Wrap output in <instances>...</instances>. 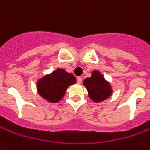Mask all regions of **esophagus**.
Returning <instances> with one entry per match:
<instances>
[{
  "label": "esophagus",
  "instance_id": "obj_1",
  "mask_svg": "<svg viewBox=\"0 0 150 150\" xmlns=\"http://www.w3.org/2000/svg\"><path fill=\"white\" fill-rule=\"evenodd\" d=\"M77 83H79V84H80V83H82V77H77Z\"/></svg>",
  "mask_w": 150,
  "mask_h": 150
}]
</instances>
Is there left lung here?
Wrapping results in <instances>:
<instances>
[{
  "label": "left lung",
  "mask_w": 150,
  "mask_h": 150,
  "mask_svg": "<svg viewBox=\"0 0 150 150\" xmlns=\"http://www.w3.org/2000/svg\"><path fill=\"white\" fill-rule=\"evenodd\" d=\"M83 85L87 88L89 97L95 102L104 101L112 94L110 83L105 81L103 75L97 70L92 71L91 77L84 79Z\"/></svg>",
  "instance_id": "left-lung-1"
}]
</instances>
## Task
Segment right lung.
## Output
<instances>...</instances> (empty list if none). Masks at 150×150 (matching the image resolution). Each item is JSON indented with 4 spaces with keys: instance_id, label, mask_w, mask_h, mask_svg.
Wrapping results in <instances>:
<instances>
[{
    "instance_id": "right-lung-1",
    "label": "right lung",
    "mask_w": 150,
    "mask_h": 150,
    "mask_svg": "<svg viewBox=\"0 0 150 150\" xmlns=\"http://www.w3.org/2000/svg\"><path fill=\"white\" fill-rule=\"evenodd\" d=\"M76 77L63 68H58L37 82V91L40 96L51 103L59 101L70 85L76 83Z\"/></svg>"
}]
</instances>
